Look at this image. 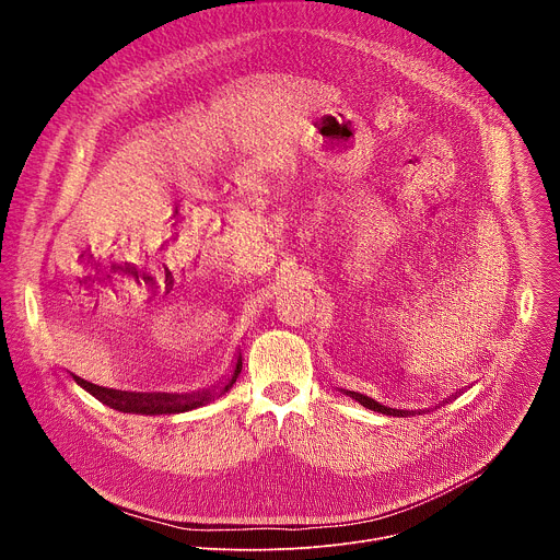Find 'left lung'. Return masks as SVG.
<instances>
[{"label":"left lung","instance_id":"obj_1","mask_svg":"<svg viewBox=\"0 0 560 560\" xmlns=\"http://www.w3.org/2000/svg\"><path fill=\"white\" fill-rule=\"evenodd\" d=\"M341 392H346V389H341ZM348 396H352L354 398V401H359L363 408H368V410H374V412H381V415H389V417H412V415H423V412H430V410H394V408H387V406H381L378 401H374V398H370V396H365V394H359V392H346ZM456 394H452L450 398H454ZM450 398H445V401L443 404H447L450 401Z\"/></svg>","mask_w":560,"mask_h":560}]
</instances>
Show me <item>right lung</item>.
Instances as JSON below:
<instances>
[{
	"instance_id": "obj_1",
	"label": "right lung",
	"mask_w": 560,
	"mask_h": 560,
	"mask_svg": "<svg viewBox=\"0 0 560 560\" xmlns=\"http://www.w3.org/2000/svg\"><path fill=\"white\" fill-rule=\"evenodd\" d=\"M242 374V350H236L234 363L225 376H221L214 385L197 389V392H186V394H173V392H126V389H113L104 385H95L91 381H84L72 374L74 383L79 387H84L89 394H93L97 401L104 406L124 412V415H145V417H156V415H179V412H190L195 408H201L221 394H225Z\"/></svg>"
}]
</instances>
